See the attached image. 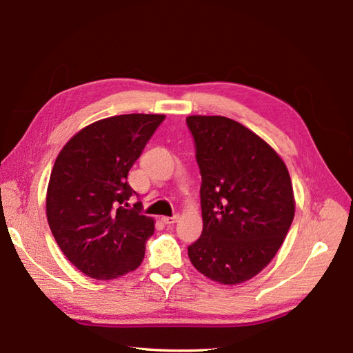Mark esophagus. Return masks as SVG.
<instances>
[{"label": "esophagus", "mask_w": 353, "mask_h": 353, "mask_svg": "<svg viewBox=\"0 0 353 353\" xmlns=\"http://www.w3.org/2000/svg\"><path fill=\"white\" fill-rule=\"evenodd\" d=\"M178 219H179V216L178 214H175V216H172V217H161V221L165 223V225H174L175 221H178Z\"/></svg>", "instance_id": "esophagus-1"}]
</instances>
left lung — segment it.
<instances>
[{
    "instance_id": "obj_1",
    "label": "left lung",
    "mask_w": 353,
    "mask_h": 353,
    "mask_svg": "<svg viewBox=\"0 0 353 353\" xmlns=\"http://www.w3.org/2000/svg\"><path fill=\"white\" fill-rule=\"evenodd\" d=\"M185 121L202 176L203 219L188 257L205 277L238 285L259 274L285 241L295 216L289 172L268 143L234 119Z\"/></svg>"
}]
</instances>
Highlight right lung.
Segmentation results:
<instances>
[{"label": "right lung", "mask_w": 353, "mask_h": 353, "mask_svg": "<svg viewBox=\"0 0 353 353\" xmlns=\"http://www.w3.org/2000/svg\"><path fill=\"white\" fill-rule=\"evenodd\" d=\"M165 115L128 114L82 128L58 154L50 174L46 214L57 244L77 270L96 280L134 271L143 261L154 220L127 201L137 193L128 170Z\"/></svg>", "instance_id": "1"}]
</instances>
